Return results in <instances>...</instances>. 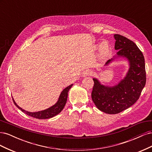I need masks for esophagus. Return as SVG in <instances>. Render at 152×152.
Here are the masks:
<instances>
[{"label":"esophagus","mask_w":152,"mask_h":152,"mask_svg":"<svg viewBox=\"0 0 152 152\" xmlns=\"http://www.w3.org/2000/svg\"><path fill=\"white\" fill-rule=\"evenodd\" d=\"M92 73H93V72H92V71L91 70H89V69H87V70H84L83 72H82V77H86V76H89V75H91Z\"/></svg>","instance_id":"34e87169"}]
</instances>
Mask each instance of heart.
<instances>
[{
    "mask_svg": "<svg viewBox=\"0 0 152 152\" xmlns=\"http://www.w3.org/2000/svg\"><path fill=\"white\" fill-rule=\"evenodd\" d=\"M107 43L108 45V47H107L106 45L105 44ZM99 53L101 54V55L103 56H107V55L109 54L110 53V47H109V45L108 43L107 42H102L101 44V45H99Z\"/></svg>",
    "mask_w": 152,
    "mask_h": 152,
    "instance_id": "b5f03b06",
    "label": "heart"
}]
</instances>
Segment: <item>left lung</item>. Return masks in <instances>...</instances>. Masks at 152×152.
Masks as SVG:
<instances>
[{
    "mask_svg": "<svg viewBox=\"0 0 152 152\" xmlns=\"http://www.w3.org/2000/svg\"><path fill=\"white\" fill-rule=\"evenodd\" d=\"M115 49L117 55L106 62L108 65L115 59L125 58L129 68L126 77L114 86L102 85L94 78L91 97L99 110L106 113L117 114L134 104L139 99L146 84L145 58L142 52L132 40L122 35L115 34Z\"/></svg>",
    "mask_w": 152,
    "mask_h": 152,
    "instance_id": "1",
    "label": "left lung"
}]
</instances>
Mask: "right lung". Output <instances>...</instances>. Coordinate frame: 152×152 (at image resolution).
<instances>
[{"mask_svg":"<svg viewBox=\"0 0 152 152\" xmlns=\"http://www.w3.org/2000/svg\"><path fill=\"white\" fill-rule=\"evenodd\" d=\"M72 86L73 84H71L63 90L56 104L46 110H42V111H39L37 112H30L28 111H26V110L22 109L21 107H20L16 103L13 98H12V100H13L14 103H15V104L18 108L21 110L23 112H24L25 113L28 115L29 116H31L32 117H34L36 118H39V119H46V118H52L54 116H56L58 113H60L64 108V107H65V104L67 101L68 91L72 87Z\"/></svg>","mask_w":152,"mask_h":152,"instance_id":"obj_1","label":"right lung"}]
</instances>
